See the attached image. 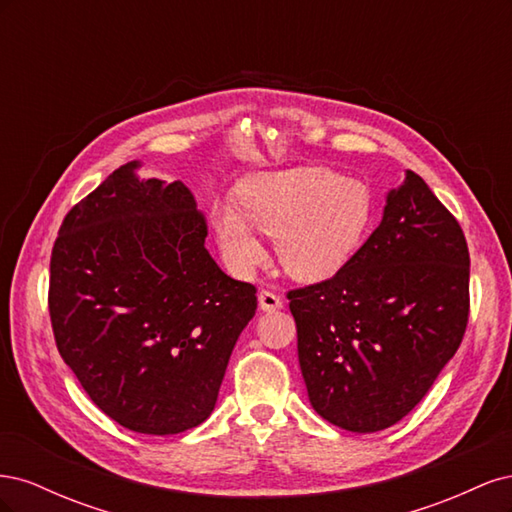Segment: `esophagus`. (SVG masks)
Returning <instances> with one entry per match:
<instances>
[{"label": "esophagus", "instance_id": "obj_1", "mask_svg": "<svg viewBox=\"0 0 512 512\" xmlns=\"http://www.w3.org/2000/svg\"><path fill=\"white\" fill-rule=\"evenodd\" d=\"M258 305L262 312H277L282 307V297L271 290H260L258 294Z\"/></svg>", "mask_w": 512, "mask_h": 512}]
</instances>
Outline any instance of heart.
I'll use <instances>...</instances> for the list:
<instances>
[{
    "label": "heart",
    "instance_id": "1",
    "mask_svg": "<svg viewBox=\"0 0 512 512\" xmlns=\"http://www.w3.org/2000/svg\"><path fill=\"white\" fill-rule=\"evenodd\" d=\"M376 215L369 185L329 168L299 166L239 185L237 207L220 205L213 226L228 265L245 275L265 258L252 227L275 239L282 269L299 282H322L359 252Z\"/></svg>",
    "mask_w": 512,
    "mask_h": 512
}]
</instances>
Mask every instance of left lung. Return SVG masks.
Masks as SVG:
<instances>
[{"label": "left lung", "instance_id": "obj_1", "mask_svg": "<svg viewBox=\"0 0 512 512\" xmlns=\"http://www.w3.org/2000/svg\"><path fill=\"white\" fill-rule=\"evenodd\" d=\"M288 299L314 410L348 431H380L427 395L461 344L468 243L455 215L408 170L348 265L288 290Z\"/></svg>", "mask_w": 512, "mask_h": 512}]
</instances>
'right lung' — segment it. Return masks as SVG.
<instances>
[{"label": "right lung", "mask_w": 512, "mask_h": 512, "mask_svg": "<svg viewBox=\"0 0 512 512\" xmlns=\"http://www.w3.org/2000/svg\"><path fill=\"white\" fill-rule=\"evenodd\" d=\"M136 168L119 166L61 222L49 314L91 401L132 431L170 436L213 412L258 301L207 252L192 192Z\"/></svg>", "instance_id": "right-lung-1"}]
</instances>
